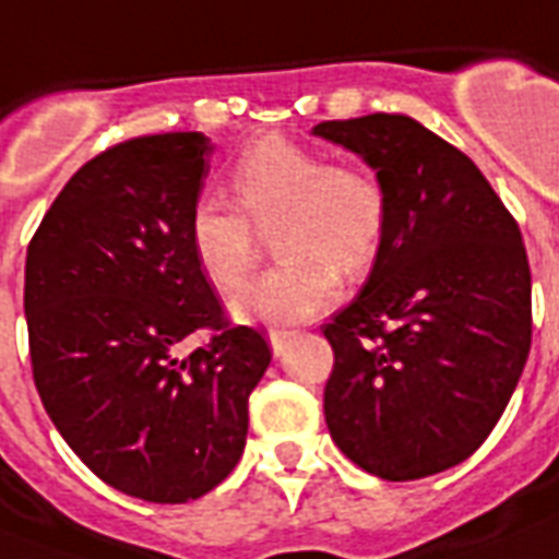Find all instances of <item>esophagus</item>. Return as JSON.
<instances>
[{
  "instance_id": "1",
  "label": "esophagus",
  "mask_w": 559,
  "mask_h": 559,
  "mask_svg": "<svg viewBox=\"0 0 559 559\" xmlns=\"http://www.w3.org/2000/svg\"><path fill=\"white\" fill-rule=\"evenodd\" d=\"M300 337V332H280V329H274V332L267 334V341H271V349H274V355H285V349L292 346L294 341Z\"/></svg>"
}]
</instances>
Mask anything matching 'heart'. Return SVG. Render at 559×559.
Here are the masks:
<instances>
[{"instance_id":"obj_1","label":"heart","mask_w":559,"mask_h":559,"mask_svg":"<svg viewBox=\"0 0 559 559\" xmlns=\"http://www.w3.org/2000/svg\"><path fill=\"white\" fill-rule=\"evenodd\" d=\"M239 207L202 195L187 236L195 265L216 292L236 294L257 267L259 234L276 231L288 265L271 271L234 302L242 323L297 325L341 297L343 271L372 265L386 230V190L360 164H329L323 153L283 135L245 146L230 173Z\"/></svg>"}]
</instances>
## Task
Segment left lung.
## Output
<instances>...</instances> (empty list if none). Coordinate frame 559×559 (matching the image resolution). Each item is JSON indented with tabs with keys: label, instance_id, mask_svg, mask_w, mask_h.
I'll return each instance as SVG.
<instances>
[{
	"label": "left lung",
	"instance_id": "1",
	"mask_svg": "<svg viewBox=\"0 0 559 559\" xmlns=\"http://www.w3.org/2000/svg\"><path fill=\"white\" fill-rule=\"evenodd\" d=\"M311 135L360 155L386 190L369 280L323 325L329 432L381 479L448 471L488 439L528 360L520 227L467 155L406 115L323 120Z\"/></svg>",
	"mask_w": 559,
	"mask_h": 559
}]
</instances>
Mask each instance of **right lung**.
<instances>
[{"instance_id":"1","label":"right lung","mask_w":559,"mask_h":559,"mask_svg":"<svg viewBox=\"0 0 559 559\" xmlns=\"http://www.w3.org/2000/svg\"><path fill=\"white\" fill-rule=\"evenodd\" d=\"M202 132L144 135L74 173L25 259L34 383L53 427L127 497L178 506L234 471L265 337L230 325L187 222L210 173ZM207 328L211 343L177 346Z\"/></svg>"}]
</instances>
